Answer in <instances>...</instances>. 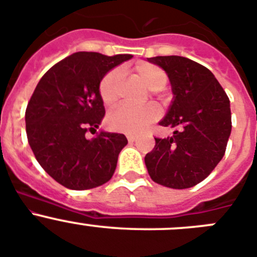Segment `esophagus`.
Returning a JSON list of instances; mask_svg holds the SVG:
<instances>
[{
    "instance_id": "1",
    "label": "esophagus",
    "mask_w": 257,
    "mask_h": 257,
    "mask_svg": "<svg viewBox=\"0 0 257 257\" xmlns=\"http://www.w3.org/2000/svg\"><path fill=\"white\" fill-rule=\"evenodd\" d=\"M126 138H128V141L131 143H133L134 141H136V136H131V134H129V136H126Z\"/></svg>"
}]
</instances>
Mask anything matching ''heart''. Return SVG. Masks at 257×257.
Listing matches in <instances>:
<instances>
[{
    "label": "heart",
    "mask_w": 257,
    "mask_h": 257,
    "mask_svg": "<svg viewBox=\"0 0 257 257\" xmlns=\"http://www.w3.org/2000/svg\"><path fill=\"white\" fill-rule=\"evenodd\" d=\"M134 70H136L137 77L151 91H163L168 84V75L160 66L149 64V62H141L136 65ZM121 78H123L121 69H112L106 73L101 79L98 92H100L101 100L105 105L111 106L117 100V92H119ZM159 115L160 112L156 106L151 105L142 108H136L124 105L112 110L107 115L106 123H107L108 128L115 132L136 134L143 131L152 121H155Z\"/></svg>",
    "instance_id": "obj_1"
}]
</instances>
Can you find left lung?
<instances>
[{
  "mask_svg": "<svg viewBox=\"0 0 257 257\" xmlns=\"http://www.w3.org/2000/svg\"><path fill=\"white\" fill-rule=\"evenodd\" d=\"M168 74L174 101L160 125L174 128L173 137L155 138L145 163L155 183L191 188L218 165L232 131L229 98L214 74L182 56L149 59Z\"/></svg>",
  "mask_w": 257,
  "mask_h": 257,
  "instance_id": "1",
  "label": "left lung"
}]
</instances>
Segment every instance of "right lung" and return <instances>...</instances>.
<instances>
[{"label":"right lung","instance_id":"right-lung-1","mask_svg":"<svg viewBox=\"0 0 257 257\" xmlns=\"http://www.w3.org/2000/svg\"><path fill=\"white\" fill-rule=\"evenodd\" d=\"M129 59L77 52L55 64L37 84L25 110L28 142L39 165L61 186L91 189L114 175L125 136L101 132L87 140L85 133L96 132L105 115L101 79Z\"/></svg>","mask_w":257,"mask_h":257}]
</instances>
